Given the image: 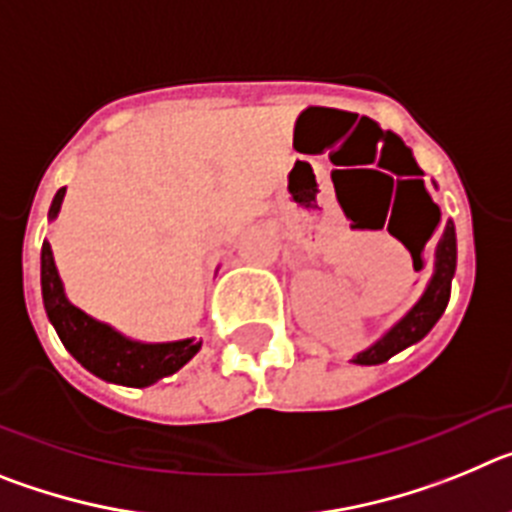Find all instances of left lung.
Listing matches in <instances>:
<instances>
[{"label":"left lung","instance_id":"8db88e82","mask_svg":"<svg viewBox=\"0 0 512 512\" xmlns=\"http://www.w3.org/2000/svg\"><path fill=\"white\" fill-rule=\"evenodd\" d=\"M456 271V230L454 223H446L441 233V241L436 246V261H433V277L425 287V292L420 295V300L410 307L395 325H392L387 333H384L379 341H374L372 346L359 351L354 356V364L361 366H374L384 364L387 359H392L395 354L405 351L413 343L423 341L428 333H431L433 325L438 323V318L443 315L446 305H449L451 297V279H454Z\"/></svg>","mask_w":512,"mask_h":512}]
</instances>
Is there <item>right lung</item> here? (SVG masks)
Listing matches in <instances>:
<instances>
[{
    "label": "right lung",
    "mask_w": 512,
    "mask_h": 512,
    "mask_svg": "<svg viewBox=\"0 0 512 512\" xmlns=\"http://www.w3.org/2000/svg\"><path fill=\"white\" fill-rule=\"evenodd\" d=\"M63 197H66V187L58 189L53 197L48 220L58 217ZM40 287H43V305L48 320L56 328L66 351L87 372L104 382L125 384V387H151L158 379L179 372L202 346V341H194V338L169 343L133 341V338L117 333L112 325L99 323L92 315L71 305L63 292V282L58 277L48 241H43V251H40Z\"/></svg>",
    "instance_id": "right-lung-1"
}]
</instances>
